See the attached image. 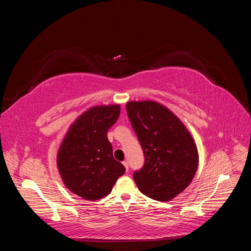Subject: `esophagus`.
Listing matches in <instances>:
<instances>
[{
	"mask_svg": "<svg viewBox=\"0 0 251 251\" xmlns=\"http://www.w3.org/2000/svg\"><path fill=\"white\" fill-rule=\"evenodd\" d=\"M123 163H124L125 168H126V172H127V171H128V162H127V161H124Z\"/></svg>",
	"mask_w": 251,
	"mask_h": 251,
	"instance_id": "1",
	"label": "esophagus"
}]
</instances>
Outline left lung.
<instances>
[{
  "mask_svg": "<svg viewBox=\"0 0 251 251\" xmlns=\"http://www.w3.org/2000/svg\"><path fill=\"white\" fill-rule=\"evenodd\" d=\"M126 113L144 154L134 172L139 191L149 198L170 201L191 183L198 168V150L179 118L155 101H128Z\"/></svg>",
  "mask_w": 251,
  "mask_h": 251,
  "instance_id": "8db88e82",
  "label": "left lung"
}]
</instances>
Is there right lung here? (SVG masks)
Masks as SVG:
<instances>
[{"mask_svg":"<svg viewBox=\"0 0 251 251\" xmlns=\"http://www.w3.org/2000/svg\"><path fill=\"white\" fill-rule=\"evenodd\" d=\"M120 114L118 104L89 109L70 126L60 144L57 168L65 185L86 200L109 195L125 166L113 157L109 128Z\"/></svg>","mask_w":251,"mask_h":251,"instance_id":"right-lung-1","label":"right lung"}]
</instances>
